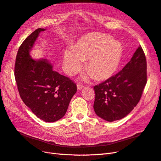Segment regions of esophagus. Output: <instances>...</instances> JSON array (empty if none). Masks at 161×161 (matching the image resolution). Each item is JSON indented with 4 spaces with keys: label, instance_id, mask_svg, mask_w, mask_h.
Wrapping results in <instances>:
<instances>
[{
    "label": "esophagus",
    "instance_id": "34e87169",
    "mask_svg": "<svg viewBox=\"0 0 161 161\" xmlns=\"http://www.w3.org/2000/svg\"><path fill=\"white\" fill-rule=\"evenodd\" d=\"M83 87H84V86L82 85H81V84H77V89L79 90V91L82 90V89H83Z\"/></svg>",
    "mask_w": 161,
    "mask_h": 161
}]
</instances>
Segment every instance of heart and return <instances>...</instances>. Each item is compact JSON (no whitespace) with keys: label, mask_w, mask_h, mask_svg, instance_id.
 Returning <instances> with one entry per match:
<instances>
[{"label":"heart","mask_w":161,"mask_h":161,"mask_svg":"<svg viewBox=\"0 0 161 161\" xmlns=\"http://www.w3.org/2000/svg\"><path fill=\"white\" fill-rule=\"evenodd\" d=\"M64 54V66L66 74L73 75L86 61L85 69L89 76L97 80L107 79L113 75L119 65L123 47L109 35L95 33L82 37Z\"/></svg>","instance_id":"1"}]
</instances>
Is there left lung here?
<instances>
[{"label": "left lung", "instance_id": "1", "mask_svg": "<svg viewBox=\"0 0 161 161\" xmlns=\"http://www.w3.org/2000/svg\"><path fill=\"white\" fill-rule=\"evenodd\" d=\"M147 67L145 54L140 46L122 70L94 86L95 114L110 122L129 114L138 104L147 84Z\"/></svg>", "mask_w": 161, "mask_h": 161}]
</instances>
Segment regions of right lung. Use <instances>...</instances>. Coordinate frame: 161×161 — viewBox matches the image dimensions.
I'll list each match as a JSON object with an SVG mask.
<instances>
[{"mask_svg": "<svg viewBox=\"0 0 161 161\" xmlns=\"http://www.w3.org/2000/svg\"><path fill=\"white\" fill-rule=\"evenodd\" d=\"M39 28L19 47L14 66V76L23 101L37 118L54 122L66 113L76 85L69 78L53 70L46 59L35 60L30 52L42 31Z\"/></svg>", "mask_w": 161, "mask_h": 161, "instance_id": "add662e5", "label": "right lung"}]
</instances>
